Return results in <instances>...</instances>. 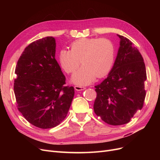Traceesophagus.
<instances>
[{"label": "esophagus", "mask_w": 160, "mask_h": 160, "mask_svg": "<svg viewBox=\"0 0 160 160\" xmlns=\"http://www.w3.org/2000/svg\"><path fill=\"white\" fill-rule=\"evenodd\" d=\"M75 89L76 91H83V90H85V88H84V87H81V86H75Z\"/></svg>", "instance_id": "1"}]
</instances>
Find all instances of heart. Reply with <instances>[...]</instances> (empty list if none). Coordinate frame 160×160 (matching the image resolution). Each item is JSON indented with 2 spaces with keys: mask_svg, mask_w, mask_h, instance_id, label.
Returning <instances> with one entry per match:
<instances>
[{
  "mask_svg": "<svg viewBox=\"0 0 160 160\" xmlns=\"http://www.w3.org/2000/svg\"><path fill=\"white\" fill-rule=\"evenodd\" d=\"M115 57V45L108 38H81L72 43L71 51L62 49L59 54L61 66L67 73L73 72L72 83L79 85L91 83L105 77L112 69Z\"/></svg>",
  "mask_w": 160,
  "mask_h": 160,
  "instance_id": "obj_1",
  "label": "heart"
}]
</instances>
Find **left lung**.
Instances as JSON below:
<instances>
[{
  "mask_svg": "<svg viewBox=\"0 0 160 160\" xmlns=\"http://www.w3.org/2000/svg\"><path fill=\"white\" fill-rule=\"evenodd\" d=\"M120 38L117 57L111 71L101 83L95 86V114L111 125L128 123L143 108L147 79L143 59L126 37Z\"/></svg>",
  "mask_w": 160,
  "mask_h": 160,
  "instance_id": "1",
  "label": "left lung"
}]
</instances>
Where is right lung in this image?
<instances>
[{
	"instance_id": "right-lung-1",
	"label": "right lung",
	"mask_w": 160,
	"mask_h": 160,
	"mask_svg": "<svg viewBox=\"0 0 160 160\" xmlns=\"http://www.w3.org/2000/svg\"><path fill=\"white\" fill-rule=\"evenodd\" d=\"M54 37L27 47L19 58L14 82L18 109L28 122L41 129L54 128L66 118L73 99V87L64 86L65 77L55 59Z\"/></svg>"
}]
</instances>
